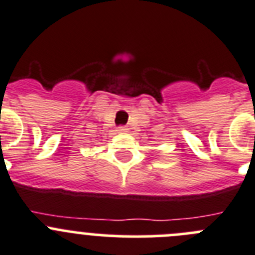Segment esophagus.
Returning <instances> with one entry per match:
<instances>
[{
	"mask_svg": "<svg viewBox=\"0 0 255 255\" xmlns=\"http://www.w3.org/2000/svg\"><path fill=\"white\" fill-rule=\"evenodd\" d=\"M118 131L120 132V134H126V132L129 131V129H128L126 126H120V128L118 129Z\"/></svg>",
	"mask_w": 255,
	"mask_h": 255,
	"instance_id": "34e87169",
	"label": "esophagus"
}]
</instances>
